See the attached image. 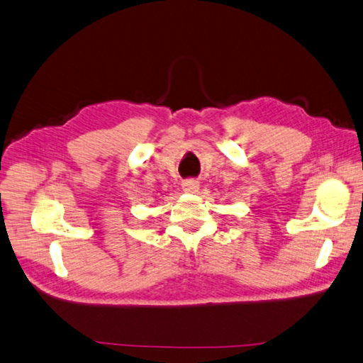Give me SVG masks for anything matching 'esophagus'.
<instances>
[{
    "label": "esophagus",
    "mask_w": 363,
    "mask_h": 363,
    "mask_svg": "<svg viewBox=\"0 0 363 363\" xmlns=\"http://www.w3.org/2000/svg\"><path fill=\"white\" fill-rule=\"evenodd\" d=\"M198 187H200V182H198L196 179H194V177L182 181V190L187 191V194H195V191L198 190Z\"/></svg>",
    "instance_id": "obj_1"
}]
</instances>
